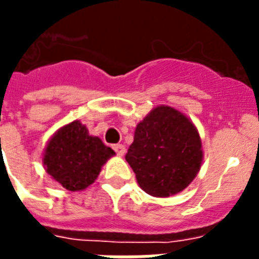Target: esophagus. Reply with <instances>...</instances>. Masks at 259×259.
Wrapping results in <instances>:
<instances>
[{"instance_id":"esophagus-1","label":"esophagus","mask_w":259,"mask_h":259,"mask_svg":"<svg viewBox=\"0 0 259 259\" xmlns=\"http://www.w3.org/2000/svg\"><path fill=\"white\" fill-rule=\"evenodd\" d=\"M114 149H115V152L119 155V156H123V155L126 154V148H124L123 144L114 145Z\"/></svg>"}]
</instances>
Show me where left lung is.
<instances>
[{
  "label": "left lung",
  "instance_id": "left-lung-1",
  "mask_svg": "<svg viewBox=\"0 0 259 259\" xmlns=\"http://www.w3.org/2000/svg\"><path fill=\"white\" fill-rule=\"evenodd\" d=\"M124 158L143 191L167 198L184 191L198 176L202 140L187 115L173 107L158 105L137 124Z\"/></svg>",
  "mask_w": 259,
  "mask_h": 259
}]
</instances>
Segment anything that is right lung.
Listing matches in <instances>:
<instances>
[{"label": "right lung", "mask_w": 259, "mask_h": 259, "mask_svg": "<svg viewBox=\"0 0 259 259\" xmlns=\"http://www.w3.org/2000/svg\"><path fill=\"white\" fill-rule=\"evenodd\" d=\"M114 155V149L104 145L99 137L89 135L79 120H74L52 136L42 162L55 181L75 192L95 183L103 164Z\"/></svg>", "instance_id": "add662e5"}]
</instances>
